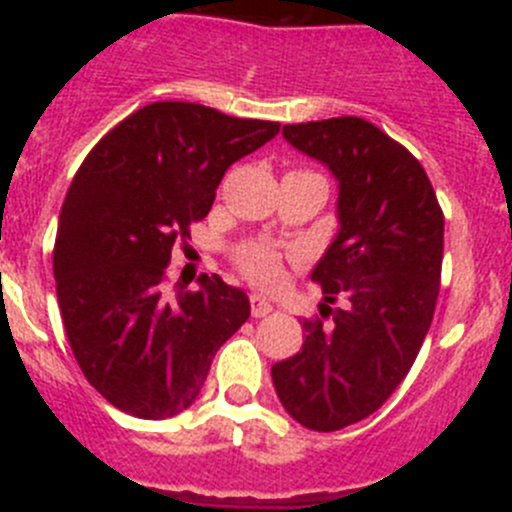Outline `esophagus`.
<instances>
[{"label":"esophagus","mask_w":512,"mask_h":512,"mask_svg":"<svg viewBox=\"0 0 512 512\" xmlns=\"http://www.w3.org/2000/svg\"><path fill=\"white\" fill-rule=\"evenodd\" d=\"M271 310H274V305H271L266 297L251 295V315H253V318H264V315H269Z\"/></svg>","instance_id":"esophagus-1"}]
</instances>
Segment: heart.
Here are the masks:
<instances>
[{
	"label": "heart",
	"mask_w": 512,
	"mask_h": 512,
	"mask_svg": "<svg viewBox=\"0 0 512 512\" xmlns=\"http://www.w3.org/2000/svg\"><path fill=\"white\" fill-rule=\"evenodd\" d=\"M235 266L251 282L271 287L282 277V253L269 243H251L235 253Z\"/></svg>",
	"instance_id": "obj_1"
}]
</instances>
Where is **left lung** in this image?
I'll return each instance as SVG.
<instances>
[{
	"instance_id": "obj_1",
	"label": "left lung",
	"mask_w": 512,
	"mask_h": 512,
	"mask_svg": "<svg viewBox=\"0 0 512 512\" xmlns=\"http://www.w3.org/2000/svg\"><path fill=\"white\" fill-rule=\"evenodd\" d=\"M338 179L341 233L312 282L320 315L295 356L271 366L284 410L330 433L369 418L408 377L441 289L443 210L418 158L361 117L284 125Z\"/></svg>"
}]
</instances>
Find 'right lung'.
I'll return each instance as SVG.
<instances>
[{
	"label": "right lung",
	"mask_w": 512,
	"mask_h": 512,
	"mask_svg": "<svg viewBox=\"0 0 512 512\" xmlns=\"http://www.w3.org/2000/svg\"><path fill=\"white\" fill-rule=\"evenodd\" d=\"M277 133L279 122L153 102L117 122L76 171L53 246L58 307L76 364L122 413L187 410L217 348L251 315L248 297L217 274H202L200 289H169L166 269L225 171Z\"/></svg>",
	"instance_id": "right-lung-1"
}]
</instances>
